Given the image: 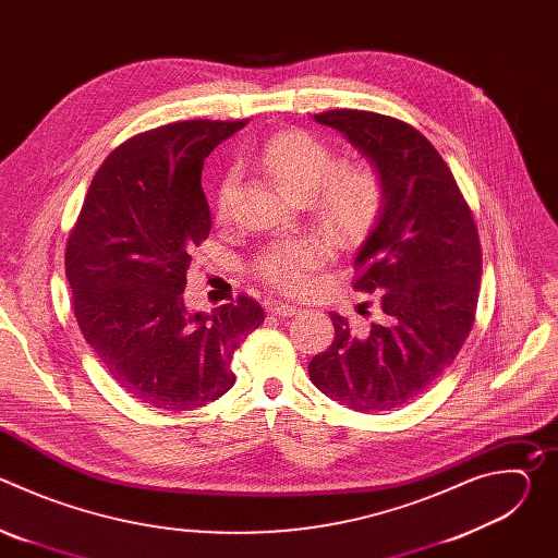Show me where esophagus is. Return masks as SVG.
Instances as JSON below:
<instances>
[{"instance_id":"esophagus-1","label":"esophagus","mask_w":558,"mask_h":558,"mask_svg":"<svg viewBox=\"0 0 558 558\" xmlns=\"http://www.w3.org/2000/svg\"><path fill=\"white\" fill-rule=\"evenodd\" d=\"M269 313L274 315H282V317H291V315H298L300 313V306H291V304H284V302H269Z\"/></svg>"}]
</instances>
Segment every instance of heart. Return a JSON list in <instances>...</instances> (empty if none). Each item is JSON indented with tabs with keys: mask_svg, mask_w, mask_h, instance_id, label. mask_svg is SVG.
Wrapping results in <instances>:
<instances>
[{
	"mask_svg": "<svg viewBox=\"0 0 558 558\" xmlns=\"http://www.w3.org/2000/svg\"><path fill=\"white\" fill-rule=\"evenodd\" d=\"M256 163L289 196L307 198L315 218L344 243L364 238L379 220L386 205L381 172L368 161L338 166L336 149L304 130H287L269 138L256 154ZM235 174L227 172L216 194V214L227 216ZM331 256L323 235L302 233L267 245L256 263V276L284 293H300L311 276Z\"/></svg>",
	"mask_w": 558,
	"mask_h": 558,
	"instance_id": "obj_1",
	"label": "heart"
}]
</instances>
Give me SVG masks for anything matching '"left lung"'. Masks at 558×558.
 <instances>
[{
  "label": "left lung",
  "instance_id": "1",
  "mask_svg": "<svg viewBox=\"0 0 558 558\" xmlns=\"http://www.w3.org/2000/svg\"><path fill=\"white\" fill-rule=\"evenodd\" d=\"M313 119L371 158L386 205L353 258V287L377 300L381 320L357 331L331 313L336 338L308 362V377L347 409H400L452 364L474 325L480 231L450 168L420 130L347 108Z\"/></svg>",
  "mask_w": 558,
  "mask_h": 558
}]
</instances>
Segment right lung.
<instances>
[{
	"instance_id": "add662e5",
	"label": "right lung",
	"mask_w": 558,
	"mask_h": 558,
	"mask_svg": "<svg viewBox=\"0 0 558 558\" xmlns=\"http://www.w3.org/2000/svg\"><path fill=\"white\" fill-rule=\"evenodd\" d=\"M243 121H177L121 143L97 170L65 243V278L86 342L130 397L170 413L225 395L233 351L265 323L247 293L187 313L192 250L207 241L209 151Z\"/></svg>"
}]
</instances>
